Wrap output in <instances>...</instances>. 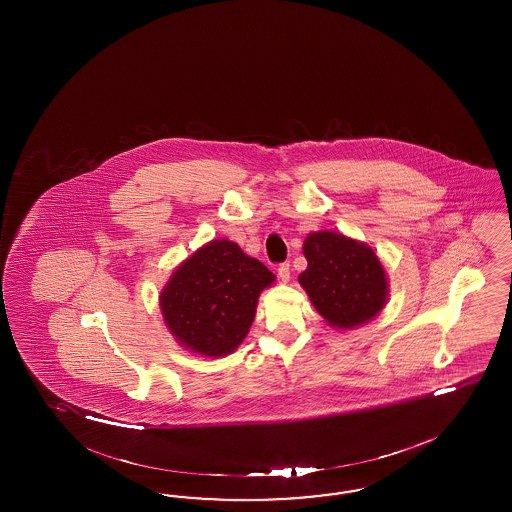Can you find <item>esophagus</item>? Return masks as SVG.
Wrapping results in <instances>:
<instances>
[{
  "instance_id": "34e87169",
  "label": "esophagus",
  "mask_w": 512,
  "mask_h": 512,
  "mask_svg": "<svg viewBox=\"0 0 512 512\" xmlns=\"http://www.w3.org/2000/svg\"><path fill=\"white\" fill-rule=\"evenodd\" d=\"M278 278L283 281V283H287L289 279H291V268H289V263H281L278 266Z\"/></svg>"
}]
</instances>
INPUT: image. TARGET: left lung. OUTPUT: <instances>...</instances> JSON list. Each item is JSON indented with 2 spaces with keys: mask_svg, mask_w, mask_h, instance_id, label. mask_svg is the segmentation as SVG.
Returning a JSON list of instances; mask_svg holds the SVG:
<instances>
[{
  "mask_svg": "<svg viewBox=\"0 0 512 512\" xmlns=\"http://www.w3.org/2000/svg\"><path fill=\"white\" fill-rule=\"evenodd\" d=\"M304 255L308 268L298 281L330 325H362L383 310L387 276L372 248L343 234L319 231L306 238Z\"/></svg>",
  "mask_w": 512,
  "mask_h": 512,
  "instance_id": "left-lung-1",
  "label": "left lung"
}]
</instances>
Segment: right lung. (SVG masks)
I'll return each instance as SVG.
<instances>
[{"mask_svg":"<svg viewBox=\"0 0 512 512\" xmlns=\"http://www.w3.org/2000/svg\"><path fill=\"white\" fill-rule=\"evenodd\" d=\"M274 274L238 244L214 240L178 266L161 293L165 323L204 357L233 353L255 319L257 300Z\"/></svg>","mask_w":512,"mask_h":512,"instance_id":"add662e5","label":"right lung"}]
</instances>
